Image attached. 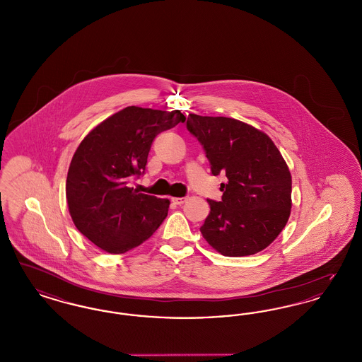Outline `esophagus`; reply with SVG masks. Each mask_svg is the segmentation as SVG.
Listing matches in <instances>:
<instances>
[{"instance_id":"esophagus-1","label":"esophagus","mask_w":362,"mask_h":362,"mask_svg":"<svg viewBox=\"0 0 362 362\" xmlns=\"http://www.w3.org/2000/svg\"><path fill=\"white\" fill-rule=\"evenodd\" d=\"M173 202L175 205H182L186 202V198H173Z\"/></svg>"}]
</instances>
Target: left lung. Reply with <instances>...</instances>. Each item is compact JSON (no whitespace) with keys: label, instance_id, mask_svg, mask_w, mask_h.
I'll use <instances>...</instances> for the list:
<instances>
[{"label":"left lung","instance_id":"left-lung-1","mask_svg":"<svg viewBox=\"0 0 362 362\" xmlns=\"http://www.w3.org/2000/svg\"><path fill=\"white\" fill-rule=\"evenodd\" d=\"M187 129L202 144L211 173L228 179L220 187L221 201H207L202 236L224 257L264 250L292 209V176L281 152L267 134L233 118L189 114Z\"/></svg>","mask_w":362,"mask_h":362}]
</instances>
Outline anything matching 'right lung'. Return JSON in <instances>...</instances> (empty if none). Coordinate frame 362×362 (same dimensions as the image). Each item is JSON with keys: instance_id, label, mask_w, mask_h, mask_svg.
<instances>
[{"instance_id": "right-lung-1", "label": "right lung", "mask_w": 362, "mask_h": 362, "mask_svg": "<svg viewBox=\"0 0 362 362\" xmlns=\"http://www.w3.org/2000/svg\"><path fill=\"white\" fill-rule=\"evenodd\" d=\"M186 121L180 110L130 105L92 129L74 152L66 199L76 228L100 250L124 254L148 240L168 214L170 199L138 192L157 134Z\"/></svg>"}]
</instances>
